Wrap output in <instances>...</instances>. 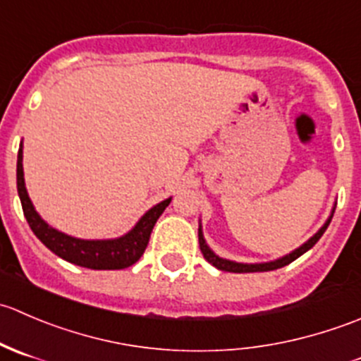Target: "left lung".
Masks as SVG:
<instances>
[{"mask_svg": "<svg viewBox=\"0 0 361 361\" xmlns=\"http://www.w3.org/2000/svg\"><path fill=\"white\" fill-rule=\"evenodd\" d=\"M332 216H334V209H332V214L329 216V220L325 221V225H323V227L319 228V231L316 232V234L312 235L309 241H305L304 245L300 246V248L293 250L292 253L285 255V257L278 258V260L264 262V264H241V262H232V260H227V258H221V257H218V255H214L213 250H211L209 246L206 245V239H204V235H202L201 225H199V246H201L204 258H206V260L209 262L211 265H214L216 269H220V271H225V272H267V271H274V269L285 267V265L292 264V262L297 260L300 255H304L305 251L311 250L312 246H314L316 243L319 241V238L323 235V232L326 231V227L330 225V220H332Z\"/></svg>", "mask_w": 361, "mask_h": 361, "instance_id": "8db88e82", "label": "left lung"}]
</instances>
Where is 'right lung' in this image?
<instances>
[{"label":"right lung","instance_id":"right-lung-1","mask_svg":"<svg viewBox=\"0 0 361 361\" xmlns=\"http://www.w3.org/2000/svg\"><path fill=\"white\" fill-rule=\"evenodd\" d=\"M17 192H19L25 220H27L29 227L35 232L36 238L63 260L71 262V264L80 265V267L94 269V271H113V269H126L129 265L136 264L141 255L145 253V250H147L154 225L157 224L159 216L171 202L169 197L166 201L159 202L152 209H148L140 218V221L122 238L96 239V241L94 239L89 241V239L71 238V235L50 227L36 213L24 183L23 143H20L19 155H17Z\"/></svg>","mask_w":361,"mask_h":361}]
</instances>
